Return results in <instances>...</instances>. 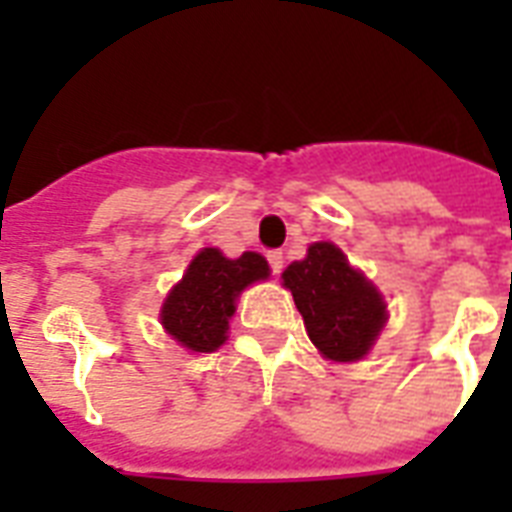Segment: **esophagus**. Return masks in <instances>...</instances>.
Returning <instances> with one entry per match:
<instances>
[{
  "label": "esophagus",
  "mask_w": 512,
  "mask_h": 512,
  "mask_svg": "<svg viewBox=\"0 0 512 512\" xmlns=\"http://www.w3.org/2000/svg\"><path fill=\"white\" fill-rule=\"evenodd\" d=\"M268 263H271L273 273H281V268H284V252H279V249L268 252Z\"/></svg>",
  "instance_id": "1"
}]
</instances>
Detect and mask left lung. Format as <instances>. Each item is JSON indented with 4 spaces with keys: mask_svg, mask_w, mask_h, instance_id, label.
<instances>
[{
    "mask_svg": "<svg viewBox=\"0 0 512 512\" xmlns=\"http://www.w3.org/2000/svg\"><path fill=\"white\" fill-rule=\"evenodd\" d=\"M308 337L329 361H361L388 321V305L332 241H316L281 273Z\"/></svg>",
    "mask_w": 512,
    "mask_h": 512,
    "instance_id": "obj_1",
    "label": "left lung"
}]
</instances>
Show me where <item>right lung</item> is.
Instances as JSON below:
<instances>
[{
  "instance_id": "right-lung-1",
  "label": "right lung",
  "mask_w": 512,
  "mask_h": 512,
  "mask_svg": "<svg viewBox=\"0 0 512 512\" xmlns=\"http://www.w3.org/2000/svg\"><path fill=\"white\" fill-rule=\"evenodd\" d=\"M268 273V260L257 252L231 260L220 249L204 247L164 300L159 313L164 332L193 353H212L228 337L236 297Z\"/></svg>"
}]
</instances>
